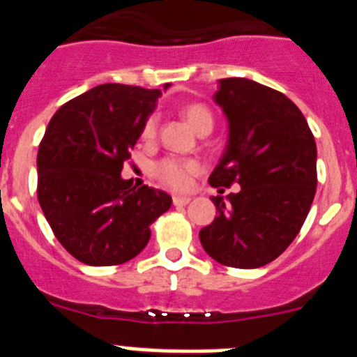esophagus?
Returning a JSON list of instances; mask_svg holds the SVG:
<instances>
[{
	"mask_svg": "<svg viewBox=\"0 0 357 357\" xmlns=\"http://www.w3.org/2000/svg\"><path fill=\"white\" fill-rule=\"evenodd\" d=\"M189 202H191V198L189 197H178V195H175V197H173V206H176V207L188 206Z\"/></svg>",
	"mask_w": 357,
	"mask_h": 357,
	"instance_id": "obj_1",
	"label": "esophagus"
}]
</instances>
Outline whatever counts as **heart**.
I'll return each instance as SVG.
<instances>
[{
  "mask_svg": "<svg viewBox=\"0 0 357 357\" xmlns=\"http://www.w3.org/2000/svg\"><path fill=\"white\" fill-rule=\"evenodd\" d=\"M185 121L198 132H211L213 130L214 119L211 110L207 107L200 105V103H191L182 110ZM157 132V118L150 116L146 119L143 127V137L144 139H153ZM200 169V164L193 159H175V157H168V159L160 160L155 166V176L162 184L173 189H185L191 184V176Z\"/></svg>",
  "mask_w": 357,
  "mask_h": 357,
  "instance_id": "1",
  "label": "heart"
}]
</instances>
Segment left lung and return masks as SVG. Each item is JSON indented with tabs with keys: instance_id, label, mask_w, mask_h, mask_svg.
<instances>
[{
	"instance_id": "left-lung-1",
	"label": "left lung",
	"mask_w": 357,
	"mask_h": 357,
	"mask_svg": "<svg viewBox=\"0 0 357 357\" xmlns=\"http://www.w3.org/2000/svg\"><path fill=\"white\" fill-rule=\"evenodd\" d=\"M214 102L229 123L211 197L218 216L200 230L204 250L220 264L259 268L277 259L304 225L317 191V143L301 109L248 78H222ZM223 191V189H220Z\"/></svg>"
}]
</instances>
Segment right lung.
Listing matches in <instances>:
<instances>
[{
	"label": "right lung",
	"instance_id": "add662e5",
	"mask_svg": "<svg viewBox=\"0 0 357 357\" xmlns=\"http://www.w3.org/2000/svg\"><path fill=\"white\" fill-rule=\"evenodd\" d=\"M160 94L103 84L50 119L37 153V198L55 238L84 264L134 259L148 245L151 223L172 207L168 193L121 178Z\"/></svg>",
	"mask_w": 357,
	"mask_h": 357
}]
</instances>
